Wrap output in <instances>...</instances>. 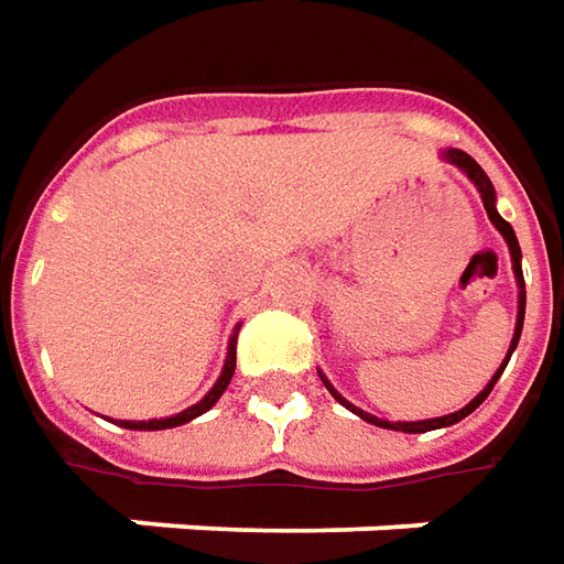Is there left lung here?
Segmentation results:
<instances>
[{
	"mask_svg": "<svg viewBox=\"0 0 564 564\" xmlns=\"http://www.w3.org/2000/svg\"><path fill=\"white\" fill-rule=\"evenodd\" d=\"M443 159L449 162V165H456L462 174H468V181L477 186V193H480V199H484V208H487V218L494 221V227L502 234V240H506V246H509V256H512V271H514V283H518V315H514V334H512V343H509V352H506V359H502V365L496 368V375L490 380H487V387L477 393L465 409H458V412H453V415H443V417H427V421H387V417H378L371 415V412H361L359 405H352L349 399H343L334 387H330V380L321 375V380H324V387L330 390V397L337 399L340 405H346L352 415H359L361 421H368V424H378V427H387V431H402V434H424V431H437V427H449V424H458L462 417H468L471 412H475L477 405L484 402V399L490 397V390H494V383L499 380V375L506 371V365H509V359H512L514 346H518V340H521V327H524V274H521V246H518V237H514L512 224L506 221L499 212H496V189L494 184H490V177L484 174V167L477 165L475 159L468 155V152H462V149H443Z\"/></svg>",
	"mask_w": 564,
	"mask_h": 564,
	"instance_id": "1",
	"label": "left lung"
}]
</instances>
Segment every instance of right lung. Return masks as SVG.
<instances>
[{
	"label": "right lung",
	"instance_id": "1",
	"mask_svg": "<svg viewBox=\"0 0 564 564\" xmlns=\"http://www.w3.org/2000/svg\"><path fill=\"white\" fill-rule=\"evenodd\" d=\"M237 334H240V327L230 334V343H227V359H224L221 378L215 380V387H212V390H208L196 405H189V409H184V412H177V415H171V417L121 421V427H127V431H167V427H181V424H186V421H193V417H199L203 412H208V409L221 399V393L227 390V383H230V378H234V368H237Z\"/></svg>",
	"mask_w": 564,
	"mask_h": 564
}]
</instances>
